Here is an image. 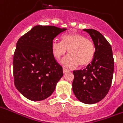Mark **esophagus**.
<instances>
[{
	"mask_svg": "<svg viewBox=\"0 0 123 123\" xmlns=\"http://www.w3.org/2000/svg\"><path fill=\"white\" fill-rule=\"evenodd\" d=\"M62 71H63L64 74H65V73H66V72H69V70H68V69H66V68H63V69H62Z\"/></svg>",
	"mask_w": 123,
	"mask_h": 123,
	"instance_id": "esophagus-1",
	"label": "esophagus"
}]
</instances>
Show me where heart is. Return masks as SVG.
<instances>
[{"label":"heart","mask_w":123,"mask_h":123,"mask_svg":"<svg viewBox=\"0 0 123 123\" xmlns=\"http://www.w3.org/2000/svg\"><path fill=\"white\" fill-rule=\"evenodd\" d=\"M69 56L62 61V64L68 68H74L79 64L86 66L92 61L95 54V46L92 41L84 35L73 33L62 37V42L54 39L51 42V51L56 59L68 53Z\"/></svg>","instance_id":"b5f03b06"}]
</instances>
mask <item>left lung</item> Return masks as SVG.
<instances>
[{
	"mask_svg": "<svg viewBox=\"0 0 123 123\" xmlns=\"http://www.w3.org/2000/svg\"><path fill=\"white\" fill-rule=\"evenodd\" d=\"M93 42L95 54L92 61L84 70L74 71L72 90L79 101L95 104L105 98L111 86L114 61L111 45L98 31L84 29Z\"/></svg>",
	"mask_w": 123,
	"mask_h": 123,
	"instance_id": "8db88e82",
	"label": "left lung"
}]
</instances>
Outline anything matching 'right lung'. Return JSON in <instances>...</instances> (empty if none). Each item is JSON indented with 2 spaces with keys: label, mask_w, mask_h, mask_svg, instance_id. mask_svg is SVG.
Instances as JSON below:
<instances>
[{
  "label": "right lung",
  "mask_w": 123,
  "mask_h": 123,
  "mask_svg": "<svg viewBox=\"0 0 123 123\" xmlns=\"http://www.w3.org/2000/svg\"><path fill=\"white\" fill-rule=\"evenodd\" d=\"M67 29L37 25L18 39L13 56V77L18 91L40 101L53 93L63 75L51 51V42Z\"/></svg>",
  "instance_id": "obj_1"
}]
</instances>
